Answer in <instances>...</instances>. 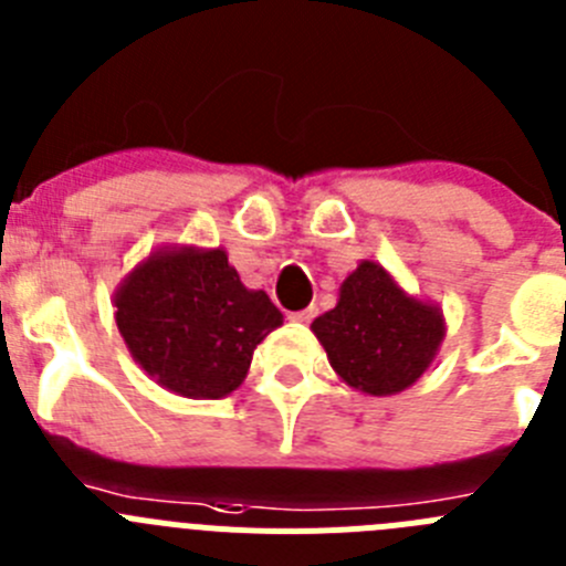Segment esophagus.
Listing matches in <instances>:
<instances>
[{
  "label": "esophagus",
  "mask_w": 566,
  "mask_h": 566,
  "mask_svg": "<svg viewBox=\"0 0 566 566\" xmlns=\"http://www.w3.org/2000/svg\"><path fill=\"white\" fill-rule=\"evenodd\" d=\"M292 319H297V323H312L314 317H317V306H308V308H300V312H292L289 314Z\"/></svg>",
  "instance_id": "34e87169"
}]
</instances>
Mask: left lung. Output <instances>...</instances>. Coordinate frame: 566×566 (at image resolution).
I'll list each match as a JSON object with an SVG mask.
<instances>
[{"label":"left lung","mask_w":566,"mask_h":566,"mask_svg":"<svg viewBox=\"0 0 566 566\" xmlns=\"http://www.w3.org/2000/svg\"><path fill=\"white\" fill-rule=\"evenodd\" d=\"M332 368L371 397L405 391L431 365L444 337L439 308L408 297L382 266L363 260L339 303L312 323Z\"/></svg>","instance_id":"1"}]
</instances>
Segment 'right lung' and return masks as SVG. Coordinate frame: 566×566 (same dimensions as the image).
<instances>
[{"label":"right lung","instance_id":"obj_1","mask_svg":"<svg viewBox=\"0 0 566 566\" xmlns=\"http://www.w3.org/2000/svg\"><path fill=\"white\" fill-rule=\"evenodd\" d=\"M115 323L135 363L189 399H221L283 314L240 283L223 249L155 252L115 294Z\"/></svg>","mask_w":566,"mask_h":566}]
</instances>
